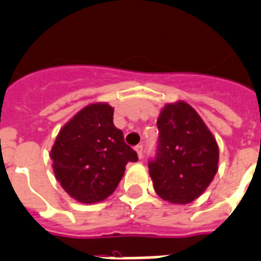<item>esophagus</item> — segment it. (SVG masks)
Here are the masks:
<instances>
[{"label":"esophagus","mask_w":261,"mask_h":261,"mask_svg":"<svg viewBox=\"0 0 261 261\" xmlns=\"http://www.w3.org/2000/svg\"><path fill=\"white\" fill-rule=\"evenodd\" d=\"M135 149H136V152H137V154H139L140 159H141V157H143V154H144V146L141 145V144H139V145L135 146Z\"/></svg>","instance_id":"34e87169"}]
</instances>
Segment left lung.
<instances>
[{
	"label": "left lung",
	"mask_w": 261,
	"mask_h": 261,
	"mask_svg": "<svg viewBox=\"0 0 261 261\" xmlns=\"http://www.w3.org/2000/svg\"><path fill=\"white\" fill-rule=\"evenodd\" d=\"M157 128L156 153L148 161L154 191L169 203H191L216 174V140L197 112L182 101L165 105Z\"/></svg>",
	"instance_id": "1"
}]
</instances>
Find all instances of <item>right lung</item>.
<instances>
[{
    "label": "right lung",
    "instance_id": "add662e5",
    "mask_svg": "<svg viewBox=\"0 0 261 261\" xmlns=\"http://www.w3.org/2000/svg\"><path fill=\"white\" fill-rule=\"evenodd\" d=\"M56 178L73 199L93 204L115 192L125 165L139 157L113 124V108L92 104L60 130L51 148Z\"/></svg>",
    "mask_w": 261,
    "mask_h": 261
}]
</instances>
